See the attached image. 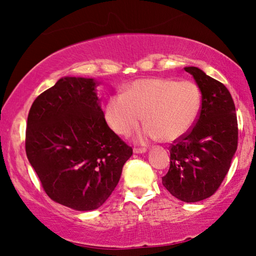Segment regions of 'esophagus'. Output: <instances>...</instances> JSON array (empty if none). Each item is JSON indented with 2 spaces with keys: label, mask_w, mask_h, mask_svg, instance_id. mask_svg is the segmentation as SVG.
I'll return each mask as SVG.
<instances>
[{
  "label": "esophagus",
  "mask_w": 256,
  "mask_h": 256,
  "mask_svg": "<svg viewBox=\"0 0 256 256\" xmlns=\"http://www.w3.org/2000/svg\"><path fill=\"white\" fill-rule=\"evenodd\" d=\"M133 151H134V154H144L146 149V148H134Z\"/></svg>",
  "instance_id": "esophagus-1"
}]
</instances>
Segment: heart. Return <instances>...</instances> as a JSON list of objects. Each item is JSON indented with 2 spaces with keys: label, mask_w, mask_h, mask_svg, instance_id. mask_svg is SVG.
I'll use <instances>...</instances> for the list:
<instances>
[{
  "label": "heart",
  "mask_w": 256,
  "mask_h": 256,
  "mask_svg": "<svg viewBox=\"0 0 256 256\" xmlns=\"http://www.w3.org/2000/svg\"><path fill=\"white\" fill-rule=\"evenodd\" d=\"M202 94L193 81L154 78L134 81L125 94H114L106 106V120L120 136H128L144 118L138 142H172L186 136L200 115Z\"/></svg>",
  "instance_id": "obj_1"
}]
</instances>
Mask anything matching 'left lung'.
<instances>
[{
	"instance_id": "8db88e82",
	"label": "left lung",
	"mask_w": 256,
	"mask_h": 256,
	"mask_svg": "<svg viewBox=\"0 0 256 256\" xmlns=\"http://www.w3.org/2000/svg\"><path fill=\"white\" fill-rule=\"evenodd\" d=\"M184 70L201 90V110L192 130L170 146V166L162 185L180 201L198 202L219 188L230 168L237 150V116L232 94L222 82L196 66Z\"/></svg>"
}]
</instances>
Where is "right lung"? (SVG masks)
Returning <instances> with one entry per match:
<instances>
[{"mask_svg":"<svg viewBox=\"0 0 256 256\" xmlns=\"http://www.w3.org/2000/svg\"><path fill=\"white\" fill-rule=\"evenodd\" d=\"M94 79L64 76L30 108L26 154L52 200L78 211L102 206L133 150L108 126Z\"/></svg>","mask_w":256,"mask_h":256,"instance_id":"1","label":"right lung"}]
</instances>
